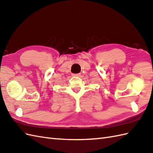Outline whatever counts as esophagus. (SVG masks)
<instances>
[{"label": "esophagus", "instance_id": "esophagus-1", "mask_svg": "<svg viewBox=\"0 0 153 153\" xmlns=\"http://www.w3.org/2000/svg\"><path fill=\"white\" fill-rule=\"evenodd\" d=\"M72 76H74V77H79L80 74H72Z\"/></svg>", "mask_w": 153, "mask_h": 153}]
</instances>
